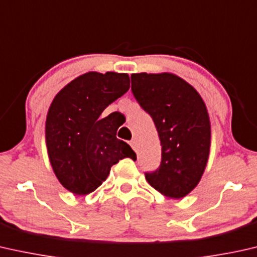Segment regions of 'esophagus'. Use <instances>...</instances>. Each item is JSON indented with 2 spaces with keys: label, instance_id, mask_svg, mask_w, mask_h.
Instances as JSON below:
<instances>
[{
  "label": "esophagus",
  "instance_id": "1",
  "mask_svg": "<svg viewBox=\"0 0 257 257\" xmlns=\"http://www.w3.org/2000/svg\"><path fill=\"white\" fill-rule=\"evenodd\" d=\"M130 145H131V147L133 148V150L137 151V141H136V139H132L131 141H130Z\"/></svg>",
  "mask_w": 257,
  "mask_h": 257
}]
</instances>
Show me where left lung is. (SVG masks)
<instances>
[{
  "label": "left lung",
  "mask_w": 257,
  "mask_h": 257,
  "mask_svg": "<svg viewBox=\"0 0 257 257\" xmlns=\"http://www.w3.org/2000/svg\"><path fill=\"white\" fill-rule=\"evenodd\" d=\"M132 92L158 130L162 158L145 177L169 198H183L199 183L210 154L211 124L192 85L170 73L132 74Z\"/></svg>",
  "instance_id": "obj_1"
}]
</instances>
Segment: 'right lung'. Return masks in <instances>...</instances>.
Wrapping results in <instances>:
<instances>
[{"label":"right lung","mask_w":257,"mask_h":257,"mask_svg":"<svg viewBox=\"0 0 257 257\" xmlns=\"http://www.w3.org/2000/svg\"><path fill=\"white\" fill-rule=\"evenodd\" d=\"M128 89L127 74L89 72L54 97L45 125L47 153L55 176L68 191L88 195L119 160L137 159L130 145L117 139V112L103 116Z\"/></svg>","instance_id":"right-lung-1"}]
</instances>
